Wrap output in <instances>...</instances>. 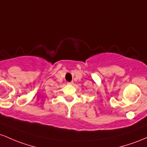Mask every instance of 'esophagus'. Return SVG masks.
<instances>
[{"mask_svg":"<svg viewBox=\"0 0 147 147\" xmlns=\"http://www.w3.org/2000/svg\"><path fill=\"white\" fill-rule=\"evenodd\" d=\"M67 83L69 84V85H72V84H73V82H67Z\"/></svg>","mask_w":147,"mask_h":147,"instance_id":"esophagus-1","label":"esophagus"}]
</instances>
